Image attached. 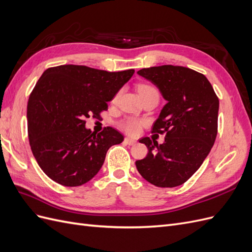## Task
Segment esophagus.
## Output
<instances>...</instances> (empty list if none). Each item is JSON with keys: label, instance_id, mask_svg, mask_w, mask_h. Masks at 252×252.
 Listing matches in <instances>:
<instances>
[{"label": "esophagus", "instance_id": "obj_1", "mask_svg": "<svg viewBox=\"0 0 252 252\" xmlns=\"http://www.w3.org/2000/svg\"><path fill=\"white\" fill-rule=\"evenodd\" d=\"M124 142H125L127 145H129V146H132V145H134V144L136 143L134 140H132V139H130V138H125Z\"/></svg>", "mask_w": 252, "mask_h": 252}]
</instances>
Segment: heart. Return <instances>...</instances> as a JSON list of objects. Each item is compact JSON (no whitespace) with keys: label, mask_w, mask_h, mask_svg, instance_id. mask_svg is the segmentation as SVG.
<instances>
[{"label":"heart","mask_w":252,"mask_h":252,"mask_svg":"<svg viewBox=\"0 0 252 252\" xmlns=\"http://www.w3.org/2000/svg\"><path fill=\"white\" fill-rule=\"evenodd\" d=\"M138 90H139V94H140L141 97H143L145 95H148L150 94H158L156 88H154L150 85H147V84H141V85H139V87H138ZM121 126L128 133L136 134V133H139L141 130V128L143 126V121L130 118V119H127V120L122 122Z\"/></svg>","instance_id":"obj_1"}]
</instances>
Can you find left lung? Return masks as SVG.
Listing matches in <instances>:
<instances>
[{"instance_id": "obj_1", "label": "left lung", "mask_w": 252, "mask_h": 252, "mask_svg": "<svg viewBox=\"0 0 252 252\" xmlns=\"http://www.w3.org/2000/svg\"><path fill=\"white\" fill-rule=\"evenodd\" d=\"M138 73L157 85L167 101L152 126L165 134L159 144L143 138L147 157L135 162L142 177L157 187H177L200 168L218 134L219 97L204 74L183 66L143 68Z\"/></svg>"}]
</instances>
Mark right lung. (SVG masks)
<instances>
[{"label":"right lung","mask_w":252,"mask_h":252,"mask_svg":"<svg viewBox=\"0 0 252 252\" xmlns=\"http://www.w3.org/2000/svg\"><path fill=\"white\" fill-rule=\"evenodd\" d=\"M133 69L109 72L84 65L44 71L27 104L28 139L37 164L52 181L67 187L85 184L101 169L106 154L124 136L112 127L85 128L101 117Z\"/></svg>","instance_id":"right-lung-1"}]
</instances>
